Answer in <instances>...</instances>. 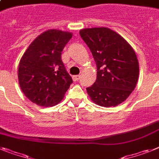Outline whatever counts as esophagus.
Segmentation results:
<instances>
[{
    "label": "esophagus",
    "instance_id": "esophagus-1",
    "mask_svg": "<svg viewBox=\"0 0 159 159\" xmlns=\"http://www.w3.org/2000/svg\"><path fill=\"white\" fill-rule=\"evenodd\" d=\"M80 77H81V76H80V75L73 76V81H74V82H77V81H78V80L80 79Z\"/></svg>",
    "mask_w": 159,
    "mask_h": 159
}]
</instances>
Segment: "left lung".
<instances>
[{"instance_id": "1", "label": "left lung", "mask_w": 159, "mask_h": 159, "mask_svg": "<svg viewBox=\"0 0 159 159\" xmlns=\"http://www.w3.org/2000/svg\"><path fill=\"white\" fill-rule=\"evenodd\" d=\"M80 35L89 47L97 66V78L86 91L96 104L116 107L135 89L139 76L137 55L129 43L107 27L86 28Z\"/></svg>"}]
</instances>
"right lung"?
<instances>
[{"label":"right lung","mask_w":159,"mask_h":159,"mask_svg":"<svg viewBox=\"0 0 159 159\" xmlns=\"http://www.w3.org/2000/svg\"><path fill=\"white\" fill-rule=\"evenodd\" d=\"M71 32L48 30L39 34L20 60L18 76L21 90L39 106L57 104L73 83L61 60Z\"/></svg>","instance_id":"add662e5"}]
</instances>
